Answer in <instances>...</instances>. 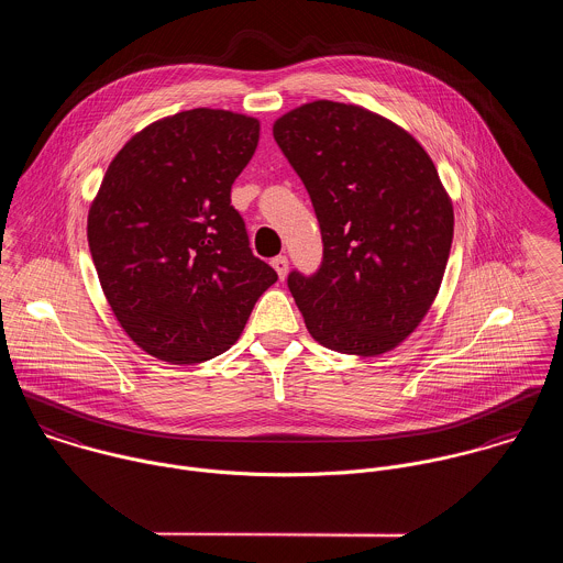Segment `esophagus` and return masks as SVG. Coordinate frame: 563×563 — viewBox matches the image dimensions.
Here are the masks:
<instances>
[{
	"mask_svg": "<svg viewBox=\"0 0 563 563\" xmlns=\"http://www.w3.org/2000/svg\"><path fill=\"white\" fill-rule=\"evenodd\" d=\"M271 264H273V268L277 271L279 279H284V277L288 275V257H286V255H277V257H273V260H271Z\"/></svg>",
	"mask_w": 563,
	"mask_h": 563,
	"instance_id": "esophagus-1",
	"label": "esophagus"
}]
</instances>
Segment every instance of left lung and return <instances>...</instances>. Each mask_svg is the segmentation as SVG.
Masks as SVG:
<instances>
[{"label": "left lung", "instance_id": "obj_1", "mask_svg": "<svg viewBox=\"0 0 563 563\" xmlns=\"http://www.w3.org/2000/svg\"><path fill=\"white\" fill-rule=\"evenodd\" d=\"M273 136L321 225V268L288 275L308 331L338 353L393 351L429 312L451 253L453 203L435 164L409 132L355 103H303Z\"/></svg>", "mask_w": 563, "mask_h": 563}]
</instances>
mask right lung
<instances>
[{"label":"right lung","mask_w":563,"mask_h":563,"mask_svg":"<svg viewBox=\"0 0 563 563\" xmlns=\"http://www.w3.org/2000/svg\"><path fill=\"white\" fill-rule=\"evenodd\" d=\"M260 121L195 108L134 134L88 210V246L123 331L168 364L225 353L277 273L255 257L232 184Z\"/></svg>","instance_id":"add662e5"}]
</instances>
